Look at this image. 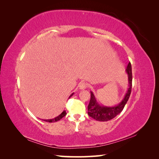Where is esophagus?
<instances>
[{
	"instance_id": "1",
	"label": "esophagus",
	"mask_w": 159,
	"mask_h": 159,
	"mask_svg": "<svg viewBox=\"0 0 159 159\" xmlns=\"http://www.w3.org/2000/svg\"><path fill=\"white\" fill-rule=\"evenodd\" d=\"M87 83L83 81V82H81V83H80L79 88H80V89H84L87 88Z\"/></svg>"
}]
</instances>
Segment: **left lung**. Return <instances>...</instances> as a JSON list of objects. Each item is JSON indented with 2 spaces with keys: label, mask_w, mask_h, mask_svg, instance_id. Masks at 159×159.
Segmentation results:
<instances>
[{
  "label": "left lung",
  "mask_w": 159,
  "mask_h": 159,
  "mask_svg": "<svg viewBox=\"0 0 159 159\" xmlns=\"http://www.w3.org/2000/svg\"><path fill=\"white\" fill-rule=\"evenodd\" d=\"M126 72L128 74V80H129V87L127 91V93L125 96L123 100L116 107H107L104 106H100L95 98V96L92 92H91V98L88 105V115L93 119L100 121H106L112 120L120 113L126 104L129 98L131 89H132V80H133V75H132V67L130 62L128 63Z\"/></svg>",
  "instance_id": "8db88e82"
}]
</instances>
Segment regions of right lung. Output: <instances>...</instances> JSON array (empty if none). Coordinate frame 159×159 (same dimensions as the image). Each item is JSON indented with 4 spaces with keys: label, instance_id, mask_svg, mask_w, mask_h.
Returning a JSON list of instances; mask_svg holds the SVG:
<instances>
[{
    "label": "right lung",
    "instance_id": "add662e5",
    "mask_svg": "<svg viewBox=\"0 0 159 159\" xmlns=\"http://www.w3.org/2000/svg\"><path fill=\"white\" fill-rule=\"evenodd\" d=\"M73 94H74V93L71 94L70 98L71 96H72ZM66 114H67V113H66V111H63L61 114H60L59 116H57V117L54 118V119H51V120H44L43 121H47V122H55V121H57L60 120L61 119H62V118H63L64 116H66Z\"/></svg>",
    "mask_w": 159,
    "mask_h": 159
}]
</instances>
